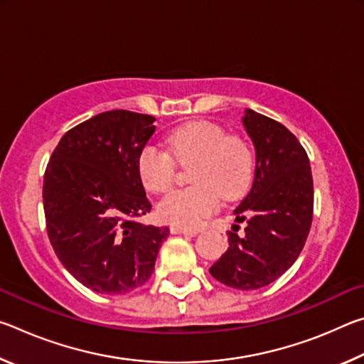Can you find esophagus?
<instances>
[{"label": "esophagus", "instance_id": "esophagus-1", "mask_svg": "<svg viewBox=\"0 0 364 364\" xmlns=\"http://www.w3.org/2000/svg\"><path fill=\"white\" fill-rule=\"evenodd\" d=\"M170 231L171 234H184V236H197L199 234V230H188V228L181 226H171Z\"/></svg>", "mask_w": 364, "mask_h": 364}]
</instances>
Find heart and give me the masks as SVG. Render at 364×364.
Returning <instances> with one entry per match:
<instances>
[{"mask_svg":"<svg viewBox=\"0 0 364 364\" xmlns=\"http://www.w3.org/2000/svg\"><path fill=\"white\" fill-rule=\"evenodd\" d=\"M167 151L149 144L139 152L138 175L151 193H164L175 181L176 164L191 168L193 189L168 193L159 200L157 217L171 226L197 228L217 210L220 197L236 199L247 189L254 157L249 144L226 136L212 122H189L165 139Z\"/></svg>","mask_w":364,"mask_h":364,"instance_id":"obj_1","label":"heart"}]
</instances>
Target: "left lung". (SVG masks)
<instances>
[{"label":"left lung","mask_w":364,"mask_h":364,"mask_svg":"<svg viewBox=\"0 0 364 364\" xmlns=\"http://www.w3.org/2000/svg\"><path fill=\"white\" fill-rule=\"evenodd\" d=\"M242 125L255 147L252 188L236 208L244 236L230 231V247L210 274L228 287L252 291L271 284L297 260L313 218L310 160L284 125L245 109Z\"/></svg>","instance_id":"1"}]
</instances>
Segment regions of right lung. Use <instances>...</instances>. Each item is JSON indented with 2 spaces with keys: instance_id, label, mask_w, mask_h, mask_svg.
<instances>
[{
  "instance_id": "1",
  "label": "right lung",
  "mask_w": 364,
  "mask_h": 364,
  "mask_svg": "<svg viewBox=\"0 0 364 364\" xmlns=\"http://www.w3.org/2000/svg\"><path fill=\"white\" fill-rule=\"evenodd\" d=\"M152 115L109 110L60 138L45 171L48 237L64 268L97 294H127L151 278L167 226L138 223L151 202L138 157Z\"/></svg>"
}]
</instances>
